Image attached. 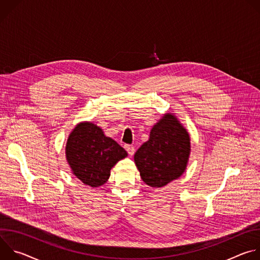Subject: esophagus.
I'll list each match as a JSON object with an SVG mask.
<instances>
[{
	"label": "esophagus",
	"instance_id": "esophagus-1",
	"mask_svg": "<svg viewBox=\"0 0 260 260\" xmlns=\"http://www.w3.org/2000/svg\"><path fill=\"white\" fill-rule=\"evenodd\" d=\"M124 148H125V150L127 151V153H128L131 156L135 153V147H134V146H131V145H124Z\"/></svg>",
	"mask_w": 260,
	"mask_h": 260
}]
</instances>
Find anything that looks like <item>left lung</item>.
Wrapping results in <instances>:
<instances>
[{"mask_svg": "<svg viewBox=\"0 0 260 260\" xmlns=\"http://www.w3.org/2000/svg\"><path fill=\"white\" fill-rule=\"evenodd\" d=\"M189 154L188 133L174 115L167 113L136 152L135 162L147 185L162 187L184 173Z\"/></svg>", "mask_w": 260, "mask_h": 260, "instance_id": "obj_1", "label": "left lung"}]
</instances>
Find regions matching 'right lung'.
Instances as JSON below:
<instances>
[{"label": "right lung", "instance_id": "1", "mask_svg": "<svg viewBox=\"0 0 260 260\" xmlns=\"http://www.w3.org/2000/svg\"><path fill=\"white\" fill-rule=\"evenodd\" d=\"M66 156L74 175L84 184L98 187L107 182L111 169L127 153L117 142L106 137L102 128L83 122L71 133Z\"/></svg>", "mask_w": 260, "mask_h": 260}]
</instances>
